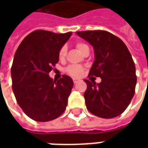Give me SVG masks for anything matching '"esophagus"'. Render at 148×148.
Listing matches in <instances>:
<instances>
[{
	"instance_id": "obj_1",
	"label": "esophagus",
	"mask_w": 148,
	"mask_h": 148,
	"mask_svg": "<svg viewBox=\"0 0 148 148\" xmlns=\"http://www.w3.org/2000/svg\"><path fill=\"white\" fill-rule=\"evenodd\" d=\"M73 81H74V83H77L79 82V79H77V78H73Z\"/></svg>"
}]
</instances>
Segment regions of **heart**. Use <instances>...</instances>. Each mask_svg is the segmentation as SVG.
Here are the masks:
<instances>
[{"label":"heart","instance_id":"1","mask_svg":"<svg viewBox=\"0 0 148 148\" xmlns=\"http://www.w3.org/2000/svg\"><path fill=\"white\" fill-rule=\"evenodd\" d=\"M76 47L78 50V51L81 52L82 54H83L87 51H89V47L87 44H86L85 42H78L76 43ZM66 55V47H62L60 51H59V53H58V56H59V58H65V56ZM66 72L68 74H71V76H74V77H79L82 74V72H83V67L81 66H78V65H71V66H69L67 68H66Z\"/></svg>","mask_w":148,"mask_h":148}]
</instances>
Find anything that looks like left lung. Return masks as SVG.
Wrapping results in <instances>:
<instances>
[{
  "instance_id": "8db88e82",
  "label": "left lung",
  "mask_w": 148,
  "mask_h": 148,
  "mask_svg": "<svg viewBox=\"0 0 148 148\" xmlns=\"http://www.w3.org/2000/svg\"><path fill=\"white\" fill-rule=\"evenodd\" d=\"M77 36L92 45L94 62L90 75L101 82L85 79L86 108L97 116L116 117L127 109L135 93L136 67L124 42L106 31L77 32Z\"/></svg>"
}]
</instances>
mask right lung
<instances>
[{"mask_svg": "<svg viewBox=\"0 0 148 148\" xmlns=\"http://www.w3.org/2000/svg\"><path fill=\"white\" fill-rule=\"evenodd\" d=\"M71 35L35 31L23 39L15 53L11 69L12 90L18 105L34 121H52L66 108L74 82L67 75L53 80L49 73Z\"/></svg>", "mask_w": 148, "mask_h": 148, "instance_id": "right-lung-1", "label": "right lung"}]
</instances>
